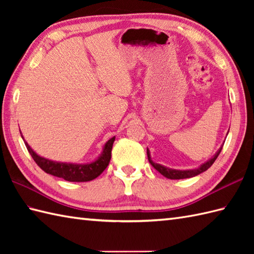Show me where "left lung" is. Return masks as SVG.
<instances>
[{
  "instance_id": "left-lung-1",
  "label": "left lung",
  "mask_w": 254,
  "mask_h": 254,
  "mask_svg": "<svg viewBox=\"0 0 254 254\" xmlns=\"http://www.w3.org/2000/svg\"><path fill=\"white\" fill-rule=\"evenodd\" d=\"M222 148H223V146L217 150L216 154H215L212 158L208 159L207 161H205V163H203L201 166L197 167V168H195V169H188V170L171 169V168H168V167H166V166H163V165L157 164V163H154V161L152 160V157H150V153H149V149L148 148H147V157H148V160H149L150 165H152L154 168L157 170L158 172H160V174L163 175L164 177L168 178V179H172V180L187 179V178L195 177V176H197L199 174H202V172L206 171L209 168V167L214 164V161L216 160L219 153L222 152Z\"/></svg>"
}]
</instances>
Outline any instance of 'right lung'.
<instances>
[{
	"label": "right lung",
	"mask_w": 254,
	"mask_h": 254,
	"mask_svg": "<svg viewBox=\"0 0 254 254\" xmlns=\"http://www.w3.org/2000/svg\"><path fill=\"white\" fill-rule=\"evenodd\" d=\"M21 137H23L25 142L23 134H21ZM115 139L116 136L111 137L109 141L105 143L102 152L98 157L90 161V163L85 164L62 163V161H56L41 157L29 146L28 143L25 142V145L29 154L31 155V157L36 161V164L47 174L62 178V179L69 182H86L96 179L107 168V166L109 165V161L111 159V149Z\"/></svg>",
	"instance_id": "right-lung-1"
}]
</instances>
